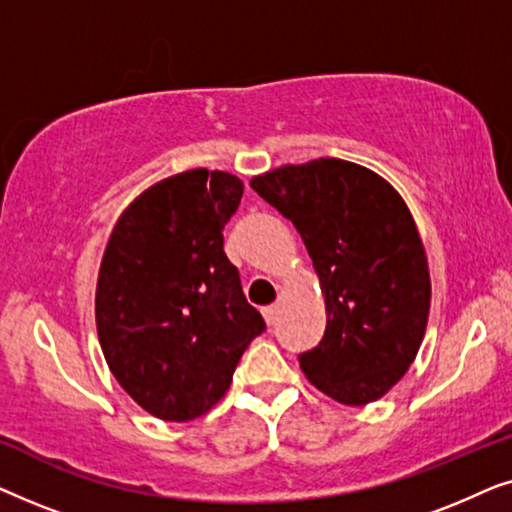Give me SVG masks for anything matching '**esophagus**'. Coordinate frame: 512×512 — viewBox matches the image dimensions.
I'll return each mask as SVG.
<instances>
[{"label":"esophagus","instance_id":"obj_1","mask_svg":"<svg viewBox=\"0 0 512 512\" xmlns=\"http://www.w3.org/2000/svg\"><path fill=\"white\" fill-rule=\"evenodd\" d=\"M263 317H265V321H268V326H275L279 319V305L275 303V305L263 307Z\"/></svg>","mask_w":512,"mask_h":512}]
</instances>
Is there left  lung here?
I'll return each instance as SVG.
<instances>
[{
  "mask_svg": "<svg viewBox=\"0 0 512 512\" xmlns=\"http://www.w3.org/2000/svg\"><path fill=\"white\" fill-rule=\"evenodd\" d=\"M251 188L296 226L324 293V338L298 356L307 380L345 405L382 398L415 361L431 307L408 205L380 174L340 158L277 167Z\"/></svg>",
  "mask_w": 512,
  "mask_h": 512,
  "instance_id": "left-lung-1",
  "label": "left lung"
}]
</instances>
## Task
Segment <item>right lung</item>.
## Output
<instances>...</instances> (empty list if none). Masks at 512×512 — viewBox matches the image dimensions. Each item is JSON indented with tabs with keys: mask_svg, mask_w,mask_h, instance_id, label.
I'll return each instance as SVG.
<instances>
[{
	"mask_svg": "<svg viewBox=\"0 0 512 512\" xmlns=\"http://www.w3.org/2000/svg\"><path fill=\"white\" fill-rule=\"evenodd\" d=\"M244 184L205 167L167 177L116 221L95 291L104 359L153 417L188 422L226 394L265 321L223 251Z\"/></svg>",
	"mask_w": 512,
	"mask_h": 512,
	"instance_id": "right-lung-1",
	"label": "right lung"
}]
</instances>
